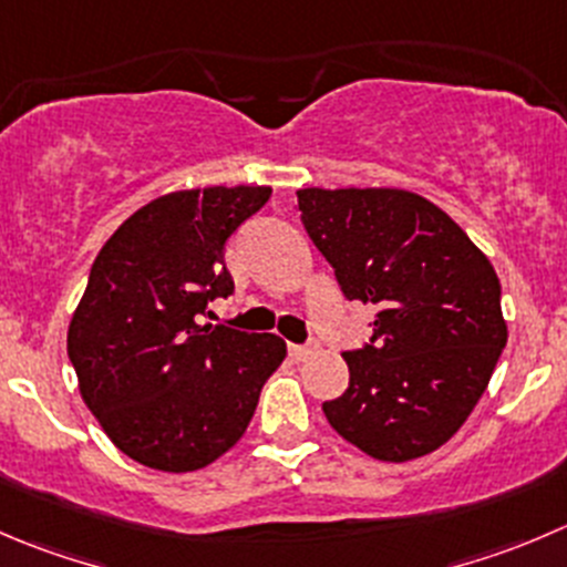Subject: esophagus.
Here are the masks:
<instances>
[{
	"label": "esophagus",
	"mask_w": 567,
	"mask_h": 567,
	"mask_svg": "<svg viewBox=\"0 0 567 567\" xmlns=\"http://www.w3.org/2000/svg\"><path fill=\"white\" fill-rule=\"evenodd\" d=\"M288 351H290V357H293V360H307V357L316 351V346H290Z\"/></svg>",
	"instance_id": "1"
}]
</instances>
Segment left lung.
I'll use <instances>...</instances> for the list:
<instances>
[{
    "instance_id": "8db88e82",
    "label": "left lung",
    "mask_w": 567,
    "mask_h": 567,
    "mask_svg": "<svg viewBox=\"0 0 567 567\" xmlns=\"http://www.w3.org/2000/svg\"><path fill=\"white\" fill-rule=\"evenodd\" d=\"M301 221L346 299L377 307L371 343L346 351L329 426L382 463L452 441L485 393L507 321L485 251L430 199L401 188H301Z\"/></svg>"
}]
</instances>
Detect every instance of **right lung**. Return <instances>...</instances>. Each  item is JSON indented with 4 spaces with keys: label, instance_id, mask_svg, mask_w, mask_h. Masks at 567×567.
Instances as JSON below:
<instances>
[{
    "label": "right lung",
    "instance_id": "right-lung-1",
    "mask_svg": "<svg viewBox=\"0 0 567 567\" xmlns=\"http://www.w3.org/2000/svg\"><path fill=\"white\" fill-rule=\"evenodd\" d=\"M271 199L266 185L174 190L132 213L96 255L69 323L80 395L118 452L188 474L244 437L288 346L271 332L199 323L229 296V235Z\"/></svg>",
    "mask_w": 567,
    "mask_h": 567
}]
</instances>
